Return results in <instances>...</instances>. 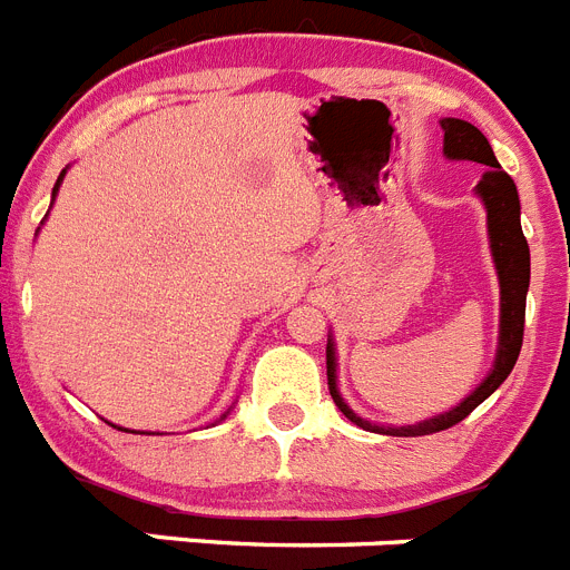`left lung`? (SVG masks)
<instances>
[{"label": "left lung", "instance_id": "1", "mask_svg": "<svg viewBox=\"0 0 570 570\" xmlns=\"http://www.w3.org/2000/svg\"><path fill=\"white\" fill-rule=\"evenodd\" d=\"M442 134H445V150L448 159H471V163L488 165L482 174L480 185H476V196L482 199L488 210V239H491L493 265H497V276H500V347H497V362H493L491 374L482 380V385L468 394L454 411L425 420L420 425H374V422L356 416L347 402L342 400L340 387H336V351L334 342H328V391L334 396L336 407L354 425L374 431V434L385 436H425L445 431V428L456 425L465 420L473 407L482 405L488 396L508 380V374L517 365L522 347V331H525V296L528 282H531V250H528V239L522 234L520 225V196H517V185L511 176L500 168L497 156H493L491 145L482 136L480 128H473L465 119H440Z\"/></svg>", "mask_w": 570, "mask_h": 570}]
</instances>
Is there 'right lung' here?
Returning a JSON list of instances; mask_svg holds the SVG:
<instances>
[{
  "instance_id": "obj_1",
  "label": "right lung",
  "mask_w": 570,
  "mask_h": 570,
  "mask_svg": "<svg viewBox=\"0 0 570 570\" xmlns=\"http://www.w3.org/2000/svg\"><path fill=\"white\" fill-rule=\"evenodd\" d=\"M62 176H65V170H62V174H59V179H57V188H53V196H57V190H59V183H62Z\"/></svg>"
}]
</instances>
